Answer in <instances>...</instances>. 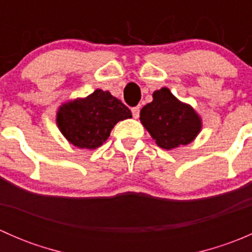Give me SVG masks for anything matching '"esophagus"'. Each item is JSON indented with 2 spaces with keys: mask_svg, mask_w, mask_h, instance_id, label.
<instances>
[{
  "mask_svg": "<svg viewBox=\"0 0 252 252\" xmlns=\"http://www.w3.org/2000/svg\"><path fill=\"white\" fill-rule=\"evenodd\" d=\"M131 113H133V117L134 118H139V114H140V107L139 106H136V107H133L131 108Z\"/></svg>",
  "mask_w": 252,
  "mask_h": 252,
  "instance_id": "esophagus-1",
  "label": "esophagus"
}]
</instances>
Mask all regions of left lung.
Returning <instances> with one entry per match:
<instances>
[{"mask_svg":"<svg viewBox=\"0 0 252 252\" xmlns=\"http://www.w3.org/2000/svg\"><path fill=\"white\" fill-rule=\"evenodd\" d=\"M154 100L140 111V121L159 147L188 145L201 130V118L191 106L178 100L169 89L155 91Z\"/></svg>","mask_w":252,"mask_h":252,"instance_id":"8db88e82","label":"left lung"}]
</instances>
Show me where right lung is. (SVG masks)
<instances>
[{
	"label": "right lung",
	"instance_id": "add662e5",
	"mask_svg": "<svg viewBox=\"0 0 252 252\" xmlns=\"http://www.w3.org/2000/svg\"><path fill=\"white\" fill-rule=\"evenodd\" d=\"M131 118V112L108 91L97 89L85 98L64 103L57 112V126L70 144L95 150L110 136L113 126Z\"/></svg>",
	"mask_w": 252,
	"mask_h": 252
}]
</instances>
